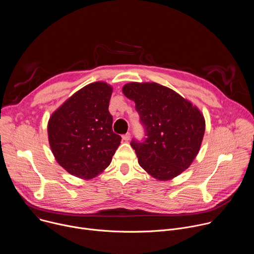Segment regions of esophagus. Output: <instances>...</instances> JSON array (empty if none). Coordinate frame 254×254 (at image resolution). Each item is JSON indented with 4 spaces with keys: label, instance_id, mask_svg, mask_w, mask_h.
I'll use <instances>...</instances> for the list:
<instances>
[{
    "label": "esophagus",
    "instance_id": "1",
    "mask_svg": "<svg viewBox=\"0 0 254 254\" xmlns=\"http://www.w3.org/2000/svg\"><path fill=\"white\" fill-rule=\"evenodd\" d=\"M129 138H130V133H129V132H127L126 134L123 135V139L126 140V141H127Z\"/></svg>",
    "mask_w": 254,
    "mask_h": 254
}]
</instances>
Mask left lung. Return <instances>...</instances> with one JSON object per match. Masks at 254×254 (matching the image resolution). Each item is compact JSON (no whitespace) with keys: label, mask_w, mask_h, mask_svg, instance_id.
I'll return each instance as SVG.
<instances>
[{"label":"left lung","mask_w":254,"mask_h":254,"mask_svg":"<svg viewBox=\"0 0 254 254\" xmlns=\"http://www.w3.org/2000/svg\"><path fill=\"white\" fill-rule=\"evenodd\" d=\"M123 93L134 101L146 129L144 141L130 142L139 166L159 181L172 180L188 169L205 132V119L199 108L156 82H129L124 85Z\"/></svg>","instance_id":"1"}]
</instances>
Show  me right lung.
<instances>
[{"label": "right lung", "instance_id": "add662e5", "mask_svg": "<svg viewBox=\"0 0 254 254\" xmlns=\"http://www.w3.org/2000/svg\"><path fill=\"white\" fill-rule=\"evenodd\" d=\"M113 90L104 81L87 84L66 99L48 121V140L55 160L79 179L101 174L121 144L108 112Z\"/></svg>", "mask_w": 254, "mask_h": 254}]
</instances>
